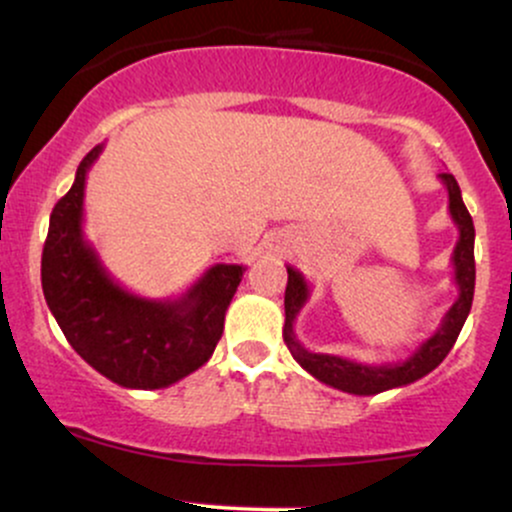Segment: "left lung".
Segmentation results:
<instances>
[{
    "instance_id": "8db88e82",
    "label": "left lung",
    "mask_w": 512,
    "mask_h": 512,
    "mask_svg": "<svg viewBox=\"0 0 512 512\" xmlns=\"http://www.w3.org/2000/svg\"><path fill=\"white\" fill-rule=\"evenodd\" d=\"M440 182L445 184L447 199H449V216H452L454 226L459 230L457 245L452 250V269H454V284H457V301L449 306V311L442 316L440 325L428 340L420 342L415 347L413 355H408L403 362H384V364H367L357 362V359L340 357V355H325V352H311L296 340L294 320L311 299V284L306 277L294 267H286L289 272V282H286L284 294V342L289 352L294 355L296 362L306 369L308 374L316 376L323 384L333 386V389L355 393V396H374V393L401 389V386L413 384V381L423 379L430 374L437 364L442 362L457 342L459 333L466 316L471 311V301H474V282H476V265H474V221H471L469 211H466L462 201V189H459L457 179L449 172L440 174Z\"/></svg>"
}]
</instances>
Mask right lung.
Listing matches in <instances>:
<instances>
[{
    "instance_id": "right-lung-1",
    "label": "right lung",
    "mask_w": 512,
    "mask_h": 512,
    "mask_svg": "<svg viewBox=\"0 0 512 512\" xmlns=\"http://www.w3.org/2000/svg\"><path fill=\"white\" fill-rule=\"evenodd\" d=\"M104 145L80 162L50 213L43 296L72 350L123 389H165L209 362L243 265H213L179 299H145L106 272L84 238V184Z\"/></svg>"
}]
</instances>
